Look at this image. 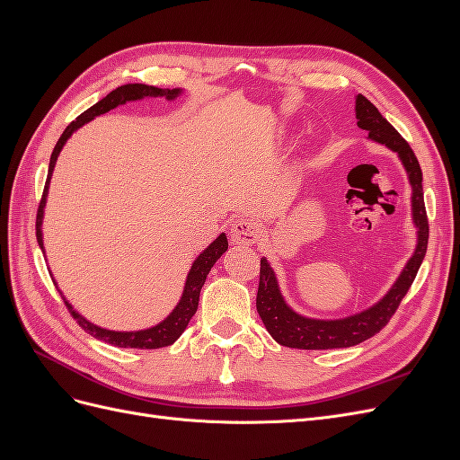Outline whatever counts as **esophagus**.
I'll return each instance as SVG.
<instances>
[{
  "label": "esophagus",
  "mask_w": 460,
  "mask_h": 460,
  "mask_svg": "<svg viewBox=\"0 0 460 460\" xmlns=\"http://www.w3.org/2000/svg\"><path fill=\"white\" fill-rule=\"evenodd\" d=\"M261 235V226L257 225V220L242 215L232 222L230 226V240L235 245H252L257 242V238Z\"/></svg>",
  "instance_id": "obj_1"
}]
</instances>
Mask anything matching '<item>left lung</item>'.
Returning a JSON list of instances; mask_svg holds the SVG:
<instances>
[{"label": "left lung", "instance_id": "left-lung-1", "mask_svg": "<svg viewBox=\"0 0 460 460\" xmlns=\"http://www.w3.org/2000/svg\"><path fill=\"white\" fill-rule=\"evenodd\" d=\"M355 115L357 127L367 130L372 142H378L387 149L395 151L402 166H405L412 188V222L416 230H419L416 232V247L395 284L389 288L387 294L378 303H374L367 311L338 320H318L297 314L286 303L272 267L262 257L257 291V313L270 336L280 345L294 347V349H340V347H353L376 336L389 323V318L394 316L401 299L407 296L426 255L428 217L424 207L422 171L419 159H416L414 151L402 140L401 134L382 117L380 111L360 93L355 97Z\"/></svg>", "mask_w": 460, "mask_h": 460}]
</instances>
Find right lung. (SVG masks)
Returning <instances> with one entry per match:
<instances>
[{
	"label": "right lung",
	"instance_id": "obj_1",
	"mask_svg": "<svg viewBox=\"0 0 460 460\" xmlns=\"http://www.w3.org/2000/svg\"><path fill=\"white\" fill-rule=\"evenodd\" d=\"M180 93H182V90H180V88L169 90V88H157V86H146V84H124V86H119L117 90H113L111 93H107L102 102H97L95 105H92L80 117H76V120L68 124L65 132L61 134L59 142L55 144V147H53L51 159H49L48 180H46V188H44V196H41V201H40V207H38V215H36V238H38V245L41 247V252H44V238H41V220H44V207H46L51 172H53L55 161H58L63 146L66 144L68 137L73 136V132H76L80 127H84V124L90 122L93 117L103 115V113H107V111L115 109L119 105H124L127 102H137V100H144V97H166V100H174V97H178ZM226 249H228L226 234H220L218 238L211 245H208L196 261H193L191 269L188 272V278H186L184 294H182V297H180L174 311L169 316H166L163 323L155 324L153 328H147V330L115 332V330H105L102 326H95V324L90 323V320H86L84 316L73 309V305L63 297L61 289H59V294H61V297L66 305V309L71 311L73 318H76V323L82 328H84L90 333V336L102 340L105 343L117 345V347H132V349H159V347L172 345L180 336H182V332L190 324L191 316L196 314V311H198L199 294H201V288L205 284V278H207L208 270L213 269V264L217 262V259H220Z\"/></svg>",
	"mask_w": 460,
	"mask_h": 460
}]
</instances>
